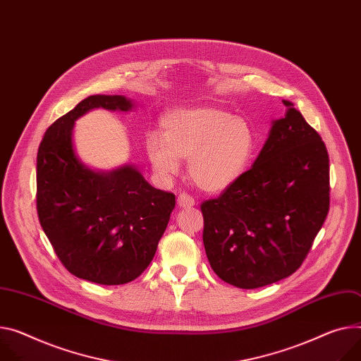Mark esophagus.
Masks as SVG:
<instances>
[{"label": "esophagus", "mask_w": 361, "mask_h": 361, "mask_svg": "<svg viewBox=\"0 0 361 361\" xmlns=\"http://www.w3.org/2000/svg\"><path fill=\"white\" fill-rule=\"evenodd\" d=\"M178 205L180 208H190V207L195 205V200H193L190 195H188V193L182 192L180 195L178 197Z\"/></svg>", "instance_id": "1"}]
</instances>
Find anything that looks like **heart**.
Listing matches in <instances>:
<instances>
[{
	"label": "heart",
	"mask_w": 361,
	"mask_h": 361,
	"mask_svg": "<svg viewBox=\"0 0 361 361\" xmlns=\"http://www.w3.org/2000/svg\"><path fill=\"white\" fill-rule=\"evenodd\" d=\"M161 134L146 137V152L161 178L180 171L188 159L192 182L205 192H221L247 171L256 150L255 130L247 120L218 106L175 108L161 118Z\"/></svg>",
	"instance_id": "heart-1"
}]
</instances>
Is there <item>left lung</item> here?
<instances>
[{
  "instance_id": "left-lung-1",
  "label": "left lung",
  "mask_w": 361,
  "mask_h": 361,
  "mask_svg": "<svg viewBox=\"0 0 361 361\" xmlns=\"http://www.w3.org/2000/svg\"><path fill=\"white\" fill-rule=\"evenodd\" d=\"M252 169L201 204L204 247L219 279L256 289L295 273L329 209V157L290 101Z\"/></svg>"
}]
</instances>
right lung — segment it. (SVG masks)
I'll return each instance as SVG.
<instances>
[{
  "mask_svg": "<svg viewBox=\"0 0 361 361\" xmlns=\"http://www.w3.org/2000/svg\"><path fill=\"white\" fill-rule=\"evenodd\" d=\"M128 111L121 95H91L44 133L37 152V215L69 273L99 285H124L154 257L175 195L153 188L133 166L99 173L72 145L75 120L92 108Z\"/></svg>",
  "mask_w": 361,
  "mask_h": 361,
  "instance_id": "add662e5",
  "label": "right lung"
}]
</instances>
